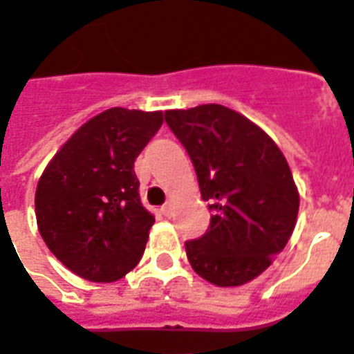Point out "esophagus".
Listing matches in <instances>:
<instances>
[{
    "mask_svg": "<svg viewBox=\"0 0 354 354\" xmlns=\"http://www.w3.org/2000/svg\"><path fill=\"white\" fill-rule=\"evenodd\" d=\"M172 211H174V203L172 202H167L162 207V212L165 214V216H172Z\"/></svg>",
    "mask_w": 354,
    "mask_h": 354,
    "instance_id": "esophagus-1",
    "label": "esophagus"
}]
</instances>
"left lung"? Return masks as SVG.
I'll return each instance as SVG.
<instances>
[{
	"label": "left lung",
	"instance_id": "1",
	"mask_svg": "<svg viewBox=\"0 0 354 354\" xmlns=\"http://www.w3.org/2000/svg\"><path fill=\"white\" fill-rule=\"evenodd\" d=\"M209 202L211 225L185 242L189 263L218 287L243 286L289 242L300 196L278 145L240 112L218 103L165 111Z\"/></svg>",
	"mask_w": 354,
	"mask_h": 354
}]
</instances>
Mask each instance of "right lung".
Wrapping results in <instances>:
<instances>
[{
    "instance_id": "right-lung-1",
    "label": "right lung",
    "mask_w": 354,
    "mask_h": 354,
    "mask_svg": "<svg viewBox=\"0 0 354 354\" xmlns=\"http://www.w3.org/2000/svg\"><path fill=\"white\" fill-rule=\"evenodd\" d=\"M163 112L112 107L63 143L37 182L39 234L63 266L91 281H116L138 266L154 216L140 202L134 162Z\"/></svg>"
}]
</instances>
